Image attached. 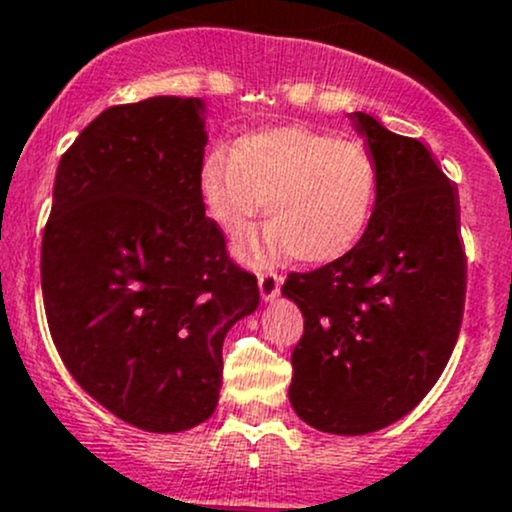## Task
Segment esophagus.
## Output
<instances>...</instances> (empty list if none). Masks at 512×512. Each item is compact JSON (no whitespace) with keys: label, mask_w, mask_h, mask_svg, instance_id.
<instances>
[{"label":"esophagus","mask_w":512,"mask_h":512,"mask_svg":"<svg viewBox=\"0 0 512 512\" xmlns=\"http://www.w3.org/2000/svg\"><path fill=\"white\" fill-rule=\"evenodd\" d=\"M281 283H283V278L278 276V273H273V271L258 273V291H261V298L266 300V303L281 293Z\"/></svg>","instance_id":"34e87169"}]
</instances>
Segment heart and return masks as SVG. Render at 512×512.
I'll return each mask as SVG.
<instances>
[{
  "mask_svg": "<svg viewBox=\"0 0 512 512\" xmlns=\"http://www.w3.org/2000/svg\"><path fill=\"white\" fill-rule=\"evenodd\" d=\"M199 189L209 219L226 236H239L263 207L271 224L241 246L251 261L295 254L303 263H333L350 254L370 221L377 165L357 138L276 125L212 152Z\"/></svg>",
  "mask_w": 512,
  "mask_h": 512,
  "instance_id": "1",
  "label": "heart"
}]
</instances>
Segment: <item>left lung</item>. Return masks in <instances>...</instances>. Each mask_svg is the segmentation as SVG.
Instances as JSON below:
<instances>
[{"label":"left lung","mask_w":512,"mask_h":512,"mask_svg":"<svg viewBox=\"0 0 512 512\" xmlns=\"http://www.w3.org/2000/svg\"><path fill=\"white\" fill-rule=\"evenodd\" d=\"M377 165V197L350 254L291 273L283 295L305 318L288 397L318 431L360 436L407 416L458 340L466 254L458 189L429 147L352 113Z\"/></svg>","instance_id":"left-lung-1"}]
</instances>
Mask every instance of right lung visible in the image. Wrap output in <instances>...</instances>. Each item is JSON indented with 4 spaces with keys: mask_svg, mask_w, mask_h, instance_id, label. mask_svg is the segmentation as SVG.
I'll use <instances>...</instances> for the list:
<instances>
[{
    "mask_svg": "<svg viewBox=\"0 0 512 512\" xmlns=\"http://www.w3.org/2000/svg\"><path fill=\"white\" fill-rule=\"evenodd\" d=\"M204 100L103 110L61 157L41 244L46 320L83 392L175 434L214 414L221 345L258 308L254 273L204 214Z\"/></svg>",
    "mask_w": 512,
    "mask_h": 512,
    "instance_id": "obj_1",
    "label": "right lung"
}]
</instances>
